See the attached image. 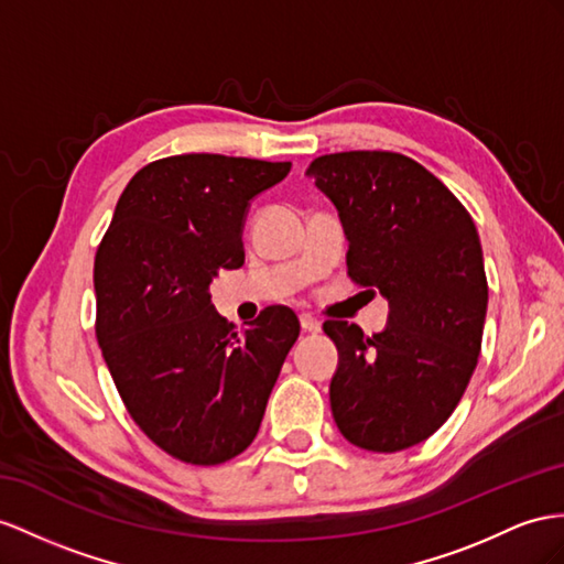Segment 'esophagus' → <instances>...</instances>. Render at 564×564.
Returning <instances> with one entry per match:
<instances>
[{"label": "esophagus", "instance_id": "obj_1", "mask_svg": "<svg viewBox=\"0 0 564 564\" xmlns=\"http://www.w3.org/2000/svg\"><path fill=\"white\" fill-rule=\"evenodd\" d=\"M300 326H302V330H305V334H319V330H322V322L314 319L312 314H300Z\"/></svg>", "mask_w": 564, "mask_h": 564}]
</instances>
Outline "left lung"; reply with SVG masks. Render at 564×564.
Listing matches in <instances>:
<instances>
[{
	"label": "left lung",
	"instance_id": "left-lung-1",
	"mask_svg": "<svg viewBox=\"0 0 564 564\" xmlns=\"http://www.w3.org/2000/svg\"><path fill=\"white\" fill-rule=\"evenodd\" d=\"M348 238V273L388 300L373 336L326 322L338 348L330 412L352 445L398 453L436 433L476 369L488 305L481 240L459 199L398 152L314 159Z\"/></svg>",
	"mask_w": 564,
	"mask_h": 564
}]
</instances>
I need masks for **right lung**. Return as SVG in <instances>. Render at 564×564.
<instances>
[{
    "label": "right lung",
    "instance_id": "add662e5",
    "mask_svg": "<svg viewBox=\"0 0 564 564\" xmlns=\"http://www.w3.org/2000/svg\"><path fill=\"white\" fill-rule=\"evenodd\" d=\"M291 162L178 154L140 169L95 257L97 343L135 424L191 465L248 447L285 355L293 310L267 307L245 334L214 310L209 285L245 264L250 202Z\"/></svg>",
    "mask_w": 564,
    "mask_h": 564
}]
</instances>
